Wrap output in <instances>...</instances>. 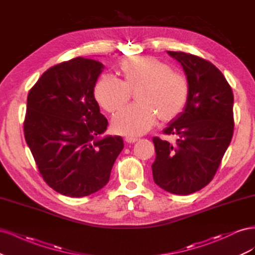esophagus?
Here are the masks:
<instances>
[{
  "mask_svg": "<svg viewBox=\"0 0 255 255\" xmlns=\"http://www.w3.org/2000/svg\"><path fill=\"white\" fill-rule=\"evenodd\" d=\"M138 140V138L137 137H134V136H127L126 137V141L128 142V143H134V142H136Z\"/></svg>",
  "mask_w": 255,
  "mask_h": 255,
  "instance_id": "obj_1",
  "label": "esophagus"
}]
</instances>
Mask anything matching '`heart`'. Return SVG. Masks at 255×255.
Instances as JSON below:
<instances>
[{"label": "heart", "mask_w": 255, "mask_h": 255, "mask_svg": "<svg viewBox=\"0 0 255 255\" xmlns=\"http://www.w3.org/2000/svg\"><path fill=\"white\" fill-rule=\"evenodd\" d=\"M123 80L104 74L94 87L96 101L107 113L125 105L135 91L137 103L130 104L114 116L112 126L116 133L141 135L158 118L163 121L176 117L186 105L189 83L186 76L155 57L134 56L120 64Z\"/></svg>", "instance_id": "heart-1"}]
</instances>
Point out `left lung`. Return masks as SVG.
<instances>
[{"label": "left lung", "mask_w": 255, "mask_h": 255, "mask_svg": "<svg viewBox=\"0 0 255 255\" xmlns=\"http://www.w3.org/2000/svg\"><path fill=\"white\" fill-rule=\"evenodd\" d=\"M182 65L189 97L182 113L164 134L176 135L175 144L153 138V180L174 195H189L210 183L233 136L234 97L226 78L212 63L184 52L168 51Z\"/></svg>", "instance_id": "8db88e82"}]
</instances>
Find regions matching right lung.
Segmentation results:
<instances>
[{
	"mask_svg": "<svg viewBox=\"0 0 255 255\" xmlns=\"http://www.w3.org/2000/svg\"><path fill=\"white\" fill-rule=\"evenodd\" d=\"M104 66L76 57L48 69L29 90L23 128L44 182L59 194L85 197L109 183L123 149L120 136L103 134L94 87Z\"/></svg>",
	"mask_w": 255,
	"mask_h": 255,
	"instance_id": "obj_1",
	"label": "right lung"
}]
</instances>
